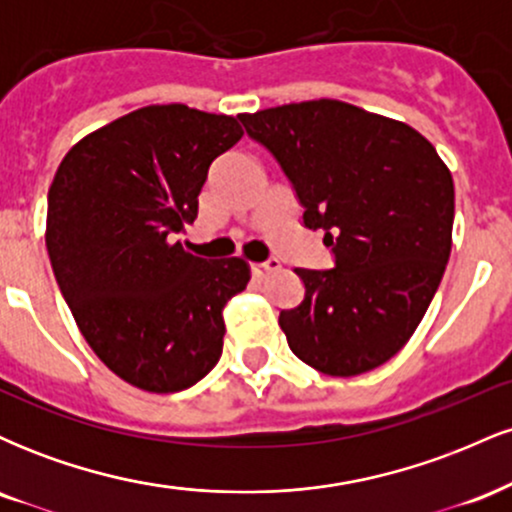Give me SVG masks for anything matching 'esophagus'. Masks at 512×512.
<instances>
[{
	"label": "esophagus",
	"instance_id": "esophagus-1",
	"mask_svg": "<svg viewBox=\"0 0 512 512\" xmlns=\"http://www.w3.org/2000/svg\"><path fill=\"white\" fill-rule=\"evenodd\" d=\"M281 264H279V260H267V262H255L250 267V272H252V276H255V279H264V276H267L269 272H276V269H279Z\"/></svg>",
	"mask_w": 512,
	"mask_h": 512
}]
</instances>
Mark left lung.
Wrapping results in <instances>:
<instances>
[{"instance_id": "left-lung-1", "label": "left lung", "mask_w": 512, "mask_h": 512, "mask_svg": "<svg viewBox=\"0 0 512 512\" xmlns=\"http://www.w3.org/2000/svg\"><path fill=\"white\" fill-rule=\"evenodd\" d=\"M238 117L291 180L303 226L334 252L332 269H296L305 296L279 315L291 351L334 378L383 366L424 320L448 264V166L414 127L332 98Z\"/></svg>"}]
</instances>
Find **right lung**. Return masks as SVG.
<instances>
[{
	"label": "right lung",
	"instance_id": "right-lung-1",
	"mask_svg": "<svg viewBox=\"0 0 512 512\" xmlns=\"http://www.w3.org/2000/svg\"><path fill=\"white\" fill-rule=\"evenodd\" d=\"M240 137L231 115L146 105L76 142L50 185L57 286L93 354L139 390H187L221 358L223 308L250 264L209 262L173 238L197 219L211 161Z\"/></svg>",
	"mask_w": 512,
	"mask_h": 512
}]
</instances>
